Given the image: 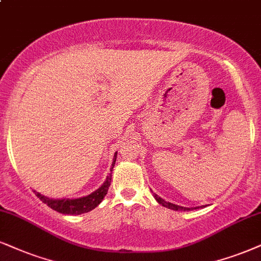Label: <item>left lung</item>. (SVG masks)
I'll list each match as a JSON object with an SVG mask.
<instances>
[{"label":"left lung","instance_id":"1","mask_svg":"<svg viewBox=\"0 0 261 261\" xmlns=\"http://www.w3.org/2000/svg\"><path fill=\"white\" fill-rule=\"evenodd\" d=\"M153 197L156 198V201L159 202L160 204H162L163 207H166V208L173 209V211H190V208H184V207H180V205L173 204V203H170V202H166L165 199H163V198H161L160 196H157L156 194H153Z\"/></svg>","mask_w":261,"mask_h":261}]
</instances>
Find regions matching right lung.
Here are the masks:
<instances>
[{
  "instance_id": "obj_1",
  "label": "right lung",
  "mask_w": 261,
  "mask_h": 261,
  "mask_svg": "<svg viewBox=\"0 0 261 261\" xmlns=\"http://www.w3.org/2000/svg\"><path fill=\"white\" fill-rule=\"evenodd\" d=\"M116 156L117 153H115L114 156V163L111 166V172L112 168H114L115 162H116ZM111 184V173L108 175L105 182L102 184L100 188H99L96 191L93 192V194L86 196V197L76 198V199H52L48 198L46 196H42L41 194L35 191V194L38 198L43 202L44 204H47L48 207H50L54 211L59 212L62 214H71V215H77L87 213V212L94 209L96 205H98L102 201V198L105 197V195L108 194V190L110 188Z\"/></svg>"
}]
</instances>
